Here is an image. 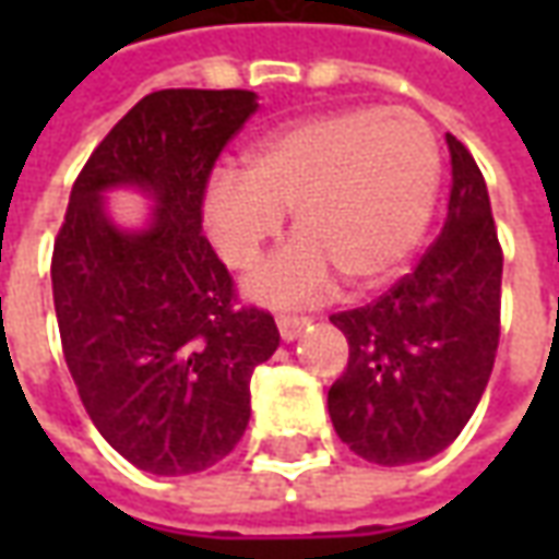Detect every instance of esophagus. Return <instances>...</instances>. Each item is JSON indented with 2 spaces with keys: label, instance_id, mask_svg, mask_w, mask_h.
Here are the masks:
<instances>
[{
  "label": "esophagus",
  "instance_id": "esophagus-1",
  "mask_svg": "<svg viewBox=\"0 0 559 559\" xmlns=\"http://www.w3.org/2000/svg\"><path fill=\"white\" fill-rule=\"evenodd\" d=\"M275 323H278V332L284 341H293L302 335V329L311 323L308 317H296V314H278L275 317Z\"/></svg>",
  "mask_w": 559,
  "mask_h": 559
}]
</instances>
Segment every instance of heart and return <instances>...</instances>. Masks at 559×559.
Segmentation results:
<instances>
[{
	"instance_id": "heart-1",
	"label": "heart",
	"mask_w": 559,
	"mask_h": 559,
	"mask_svg": "<svg viewBox=\"0 0 559 559\" xmlns=\"http://www.w3.org/2000/svg\"><path fill=\"white\" fill-rule=\"evenodd\" d=\"M440 152L411 110L350 107L296 119L242 152L239 170L206 185L203 215L221 257L248 269L290 209V245L248 281L263 302H305L335 269L347 284L386 281L431 221Z\"/></svg>"
}]
</instances>
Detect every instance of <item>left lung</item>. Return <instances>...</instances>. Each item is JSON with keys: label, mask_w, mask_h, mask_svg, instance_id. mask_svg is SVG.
Returning <instances> with one entry per match:
<instances>
[{"label": "left lung", "mask_w": 559, "mask_h": 559, "mask_svg": "<svg viewBox=\"0 0 559 559\" xmlns=\"http://www.w3.org/2000/svg\"><path fill=\"white\" fill-rule=\"evenodd\" d=\"M452 191L443 233L411 275L377 302L329 320L350 359L329 389V416L365 461H428L467 425L500 341L503 248L491 200L467 146L445 134Z\"/></svg>", "instance_id": "obj_1"}]
</instances>
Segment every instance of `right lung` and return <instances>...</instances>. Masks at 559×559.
Here are the masks:
<instances>
[{
    "instance_id": "right-lung-1",
    "label": "right lung",
    "mask_w": 559,
    "mask_h": 559,
    "mask_svg": "<svg viewBox=\"0 0 559 559\" xmlns=\"http://www.w3.org/2000/svg\"><path fill=\"white\" fill-rule=\"evenodd\" d=\"M257 110L248 90H160L128 110L71 188L53 245V305L80 401L116 452L155 476L218 464L251 419V374L278 350L269 311L236 305L203 236L221 148ZM156 209L122 231L103 191Z\"/></svg>"
}]
</instances>
